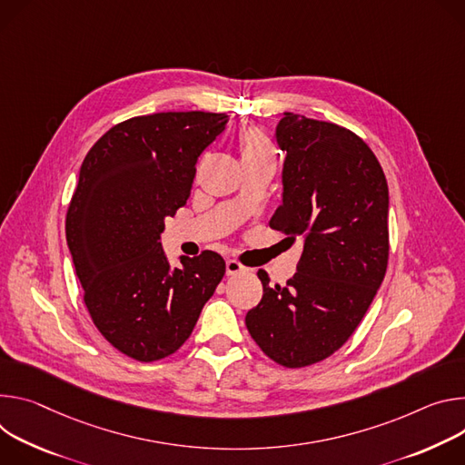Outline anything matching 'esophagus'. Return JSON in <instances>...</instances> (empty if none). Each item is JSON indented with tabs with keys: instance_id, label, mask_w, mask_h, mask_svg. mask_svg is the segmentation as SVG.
Segmentation results:
<instances>
[{
	"instance_id": "1",
	"label": "esophagus",
	"mask_w": 465,
	"mask_h": 465,
	"mask_svg": "<svg viewBox=\"0 0 465 465\" xmlns=\"http://www.w3.org/2000/svg\"><path fill=\"white\" fill-rule=\"evenodd\" d=\"M225 268H227V275H238V273L245 272V266H242L238 261H232V259L227 261Z\"/></svg>"
}]
</instances>
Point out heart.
I'll return each mask as SVG.
<instances>
[{"label": "heart", "mask_w": 465, "mask_h": 465, "mask_svg": "<svg viewBox=\"0 0 465 465\" xmlns=\"http://www.w3.org/2000/svg\"><path fill=\"white\" fill-rule=\"evenodd\" d=\"M240 147H242V157L243 159L262 157V154H273L270 140L259 129H245L240 134Z\"/></svg>", "instance_id": "heart-1"}]
</instances>
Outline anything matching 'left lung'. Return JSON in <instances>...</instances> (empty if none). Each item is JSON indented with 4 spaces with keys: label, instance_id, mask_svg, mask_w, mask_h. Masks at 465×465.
<instances>
[{
    "label": "left lung",
    "instance_id": "obj_1",
    "mask_svg": "<svg viewBox=\"0 0 465 465\" xmlns=\"http://www.w3.org/2000/svg\"><path fill=\"white\" fill-rule=\"evenodd\" d=\"M282 203L270 227L301 238L297 273L247 312L251 338L284 368L322 362L366 316L388 268V183L368 147L336 124L284 113Z\"/></svg>",
    "mask_w": 465,
    "mask_h": 465
}]
</instances>
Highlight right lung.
Listing matches in <instances>:
<instances>
[{
  "mask_svg": "<svg viewBox=\"0 0 465 465\" xmlns=\"http://www.w3.org/2000/svg\"><path fill=\"white\" fill-rule=\"evenodd\" d=\"M227 114L125 120L88 151L66 214V242L97 331L138 362L173 354L225 275L214 251L170 266L161 234L190 197L195 164Z\"/></svg>",
  "mask_w": 465,
  "mask_h": 465,
  "instance_id": "right-lung-1",
  "label": "right lung"
}]
</instances>
